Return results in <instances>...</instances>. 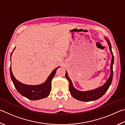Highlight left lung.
Listing matches in <instances>:
<instances>
[{
  "label": "left lung",
  "instance_id": "8db88e82",
  "mask_svg": "<svg viewBox=\"0 0 125 125\" xmlns=\"http://www.w3.org/2000/svg\"><path fill=\"white\" fill-rule=\"evenodd\" d=\"M106 39L107 42H108V45L109 46L110 51L112 54V58H111V74L110 75L109 78V79L106 82V83L104 85L101 86L100 88H98L95 90L88 91V92H81L79 91L74 88L73 84L72 83L71 80L70 78L68 76V73L66 72H65V77L68 80L69 82V92L71 93V94L72 95L73 98L77 99L78 100L82 101H91L97 100V99L101 98L105 93L107 92L108 90L110 85H111L112 80L113 78V66L114 64V55L111 50V46L110 42L109 40Z\"/></svg>",
  "mask_w": 125,
  "mask_h": 125
}]
</instances>
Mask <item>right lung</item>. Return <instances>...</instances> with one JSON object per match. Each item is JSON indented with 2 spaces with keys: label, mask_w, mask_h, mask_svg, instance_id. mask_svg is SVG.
Segmentation results:
<instances>
[{
  "label": "right lung",
  "mask_w": 125,
  "mask_h": 125,
  "mask_svg": "<svg viewBox=\"0 0 125 125\" xmlns=\"http://www.w3.org/2000/svg\"><path fill=\"white\" fill-rule=\"evenodd\" d=\"M15 50V48L14 50ZM12 51V53L13 52ZM59 67L54 69L52 73L50 75L45 83L39 85H30L22 84L21 82L17 80L12 74L11 66L10 67V77L15 87L18 92L25 98L32 100H36L46 98L49 95L51 89V80L56 73L57 69Z\"/></svg>",
  "instance_id": "obj_1"
}]
</instances>
